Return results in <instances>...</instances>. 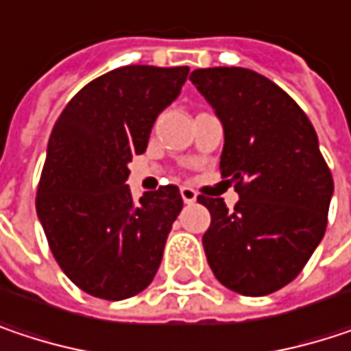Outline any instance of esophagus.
Wrapping results in <instances>:
<instances>
[{
    "instance_id": "34e87169",
    "label": "esophagus",
    "mask_w": 351,
    "mask_h": 351,
    "mask_svg": "<svg viewBox=\"0 0 351 351\" xmlns=\"http://www.w3.org/2000/svg\"><path fill=\"white\" fill-rule=\"evenodd\" d=\"M180 197H182V201H184L186 205H191V203L197 201V193H195L191 186H180Z\"/></svg>"
}]
</instances>
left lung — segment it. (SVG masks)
<instances>
[{"label": "left lung", "mask_w": 351, "mask_h": 351, "mask_svg": "<svg viewBox=\"0 0 351 351\" xmlns=\"http://www.w3.org/2000/svg\"><path fill=\"white\" fill-rule=\"evenodd\" d=\"M191 81L223 125L219 171L240 195L234 211L197 197L211 213L207 262L230 291L270 295L299 276L325 234L331 171L309 117L270 79L215 66L193 71Z\"/></svg>", "instance_id": "8db88e82"}]
</instances>
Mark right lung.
I'll list each match as a JSON object with an SVG mask.
<instances>
[{
	"instance_id": "obj_1",
	"label": "right lung",
	"mask_w": 351,
	"mask_h": 351,
	"mask_svg": "<svg viewBox=\"0 0 351 351\" xmlns=\"http://www.w3.org/2000/svg\"><path fill=\"white\" fill-rule=\"evenodd\" d=\"M186 75L189 66H119L85 85L52 128L36 213L62 272L97 299L138 295L160 266L182 197L167 184L136 201L128 162L146 150Z\"/></svg>"
}]
</instances>
